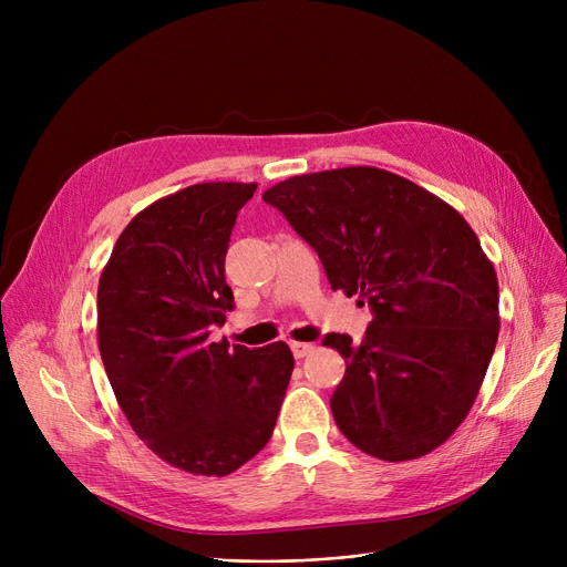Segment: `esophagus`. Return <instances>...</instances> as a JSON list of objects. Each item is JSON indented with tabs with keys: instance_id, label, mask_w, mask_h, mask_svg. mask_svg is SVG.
<instances>
[{
	"instance_id": "34e87169",
	"label": "esophagus",
	"mask_w": 567,
	"mask_h": 567,
	"mask_svg": "<svg viewBox=\"0 0 567 567\" xmlns=\"http://www.w3.org/2000/svg\"><path fill=\"white\" fill-rule=\"evenodd\" d=\"M289 347H291V351H293V359H306L308 353L315 351V344H312V342H291Z\"/></svg>"
}]
</instances>
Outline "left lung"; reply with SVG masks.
Returning <instances> with one entry per match:
<instances>
[{
  "label": "left lung",
  "mask_w": 567,
  "mask_h": 567,
  "mask_svg": "<svg viewBox=\"0 0 567 567\" xmlns=\"http://www.w3.org/2000/svg\"><path fill=\"white\" fill-rule=\"evenodd\" d=\"M261 197L317 250L331 289L374 312L361 344L323 338L347 361L331 398L340 432L385 462L439 449L478 398L498 338V280L471 225L368 165L291 176Z\"/></svg>",
  "instance_id": "8db88e82"
}]
</instances>
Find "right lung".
I'll use <instances>...</instances> for the list:
<instances>
[{
  "mask_svg": "<svg viewBox=\"0 0 567 567\" xmlns=\"http://www.w3.org/2000/svg\"><path fill=\"white\" fill-rule=\"evenodd\" d=\"M255 190L208 182L148 204L99 280V349L114 398L148 451L193 475L220 478L264 449L293 370L285 342L208 340L234 308L225 255Z\"/></svg>",
  "mask_w": 567,
  "mask_h": 567,
  "instance_id": "add662e5",
  "label": "right lung"
}]
</instances>
